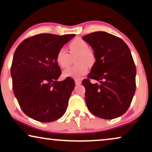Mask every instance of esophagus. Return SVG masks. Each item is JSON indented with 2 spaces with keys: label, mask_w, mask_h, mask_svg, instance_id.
I'll use <instances>...</instances> for the list:
<instances>
[{
  "label": "esophagus",
  "mask_w": 152,
  "mask_h": 152,
  "mask_svg": "<svg viewBox=\"0 0 152 152\" xmlns=\"http://www.w3.org/2000/svg\"><path fill=\"white\" fill-rule=\"evenodd\" d=\"M75 82L76 85H80V84H82V81L79 80H75Z\"/></svg>",
  "instance_id": "obj_1"
}]
</instances>
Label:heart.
<instances>
[{
  "label": "heart",
  "instance_id": "1",
  "mask_svg": "<svg viewBox=\"0 0 152 152\" xmlns=\"http://www.w3.org/2000/svg\"><path fill=\"white\" fill-rule=\"evenodd\" d=\"M69 52L61 48L58 50L56 60L61 68H67L71 61V56L77 55L75 59L77 65L66 69L63 75L66 77L80 79L88 72L89 66L94 65L96 61L94 51L89 48V45L82 39L77 38L72 41L69 44Z\"/></svg>",
  "mask_w": 152,
  "mask_h": 152
}]
</instances>
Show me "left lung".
Instances as JSON below:
<instances>
[{
    "instance_id": "obj_1",
    "label": "left lung",
    "mask_w": 152,
    "mask_h": 152,
    "mask_svg": "<svg viewBox=\"0 0 152 152\" xmlns=\"http://www.w3.org/2000/svg\"><path fill=\"white\" fill-rule=\"evenodd\" d=\"M92 47L96 61L82 82L85 100L91 113L111 120L127 111L136 91V68L126 43L105 32H95L82 37ZM99 80L91 84L90 79Z\"/></svg>"
}]
</instances>
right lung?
Segmentation results:
<instances>
[{
  "label": "right lung",
  "mask_w": 152,
  "mask_h": 152,
  "mask_svg": "<svg viewBox=\"0 0 152 152\" xmlns=\"http://www.w3.org/2000/svg\"><path fill=\"white\" fill-rule=\"evenodd\" d=\"M75 34H39L25 39L14 53L11 66L14 94L25 114L50 122L65 113L75 81L57 80L61 71L58 50Z\"/></svg>",
  "instance_id": "obj_1"
}]
</instances>
